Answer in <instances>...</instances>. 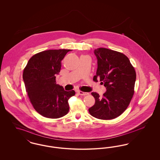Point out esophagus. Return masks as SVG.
Returning a JSON list of instances; mask_svg holds the SVG:
<instances>
[{"instance_id": "esophagus-1", "label": "esophagus", "mask_w": 160, "mask_h": 160, "mask_svg": "<svg viewBox=\"0 0 160 160\" xmlns=\"http://www.w3.org/2000/svg\"><path fill=\"white\" fill-rule=\"evenodd\" d=\"M77 93L78 95H88V93H86V92H84L80 91H78Z\"/></svg>"}]
</instances>
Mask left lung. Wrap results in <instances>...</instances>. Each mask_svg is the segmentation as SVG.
Here are the masks:
<instances>
[{
    "label": "left lung",
    "instance_id": "obj_1",
    "mask_svg": "<svg viewBox=\"0 0 160 160\" xmlns=\"http://www.w3.org/2000/svg\"><path fill=\"white\" fill-rule=\"evenodd\" d=\"M97 59V74L93 80L101 83L107 91L102 97L92 92L95 104L89 108L92 116L103 120L113 119L123 113L134 92L136 78L135 69L123 54L106 48L94 50Z\"/></svg>",
    "mask_w": 160,
    "mask_h": 160
}]
</instances>
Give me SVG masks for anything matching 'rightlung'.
<instances>
[{
	"instance_id": "1",
	"label": "right lung",
	"mask_w": 160,
	"mask_h": 160,
	"mask_svg": "<svg viewBox=\"0 0 160 160\" xmlns=\"http://www.w3.org/2000/svg\"><path fill=\"white\" fill-rule=\"evenodd\" d=\"M71 50L43 51L33 55L23 71L26 90L31 103L38 113L52 119L68 113V99L76 93L65 91L56 82L61 68V61Z\"/></svg>"
}]
</instances>
